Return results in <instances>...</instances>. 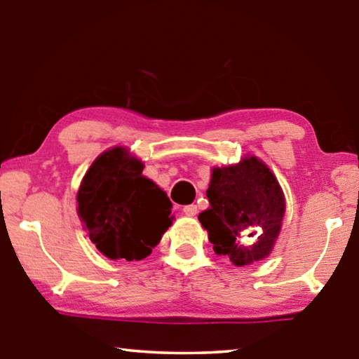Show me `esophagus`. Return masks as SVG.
<instances>
[{
    "instance_id": "1",
    "label": "esophagus",
    "mask_w": 359,
    "mask_h": 359,
    "mask_svg": "<svg viewBox=\"0 0 359 359\" xmlns=\"http://www.w3.org/2000/svg\"><path fill=\"white\" fill-rule=\"evenodd\" d=\"M182 210H184V214L188 215V217H194V215L198 214V208H196V205H194V204L184 205V209H182Z\"/></svg>"
}]
</instances>
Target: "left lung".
I'll list each match as a JSON object with an SVG mask.
<instances>
[{
  "mask_svg": "<svg viewBox=\"0 0 359 359\" xmlns=\"http://www.w3.org/2000/svg\"><path fill=\"white\" fill-rule=\"evenodd\" d=\"M210 208L199 214L217 255L234 266L261 261L274 248L285 215V196L276 175L257 156L214 168L208 188Z\"/></svg>",
  "mask_w": 359,
  "mask_h": 359,
  "instance_id": "obj_1",
  "label": "left lung"
}]
</instances>
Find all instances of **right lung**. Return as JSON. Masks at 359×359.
<instances>
[{
    "label": "right lung",
    "mask_w": 359,
    "mask_h": 359,
    "mask_svg": "<svg viewBox=\"0 0 359 359\" xmlns=\"http://www.w3.org/2000/svg\"><path fill=\"white\" fill-rule=\"evenodd\" d=\"M142 169L128 150L114 147L96 158L79 188L83 228L111 259H144L172 224L168 194L144 177Z\"/></svg>",
    "instance_id": "add662e5"
}]
</instances>
